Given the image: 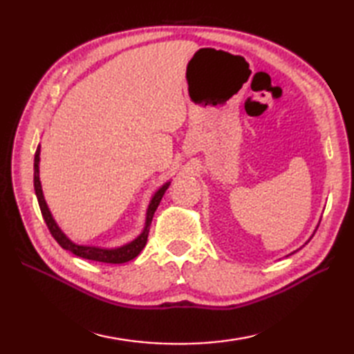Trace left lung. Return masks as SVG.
<instances>
[{
  "instance_id": "obj_1",
  "label": "left lung",
  "mask_w": 354,
  "mask_h": 354,
  "mask_svg": "<svg viewBox=\"0 0 354 354\" xmlns=\"http://www.w3.org/2000/svg\"><path fill=\"white\" fill-rule=\"evenodd\" d=\"M318 225H319V223H318ZM315 231H317V230H315ZM313 234H315V232H313ZM313 234H312V236H310V239H312V237H313ZM310 239H309V240H310ZM309 240H307V242H309ZM307 242H306V243H307ZM306 243H304V245H306ZM304 245H303V246H304ZM297 251H298V250H297ZM293 252H295V251H293ZM293 252H292V254H293ZM289 255H290V254H289Z\"/></svg>"
}]
</instances>
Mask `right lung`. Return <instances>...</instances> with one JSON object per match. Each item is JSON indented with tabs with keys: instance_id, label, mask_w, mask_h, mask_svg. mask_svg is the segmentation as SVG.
Instances as JSON below:
<instances>
[{
	"instance_id": "obj_1",
	"label": "right lung",
	"mask_w": 354,
	"mask_h": 354,
	"mask_svg": "<svg viewBox=\"0 0 354 354\" xmlns=\"http://www.w3.org/2000/svg\"><path fill=\"white\" fill-rule=\"evenodd\" d=\"M39 161H41V145H37L36 153H35V193L37 202H39V208L41 213L44 216V221L47 223V227L51 232V236L56 239V242L61 245L64 250L71 251L74 255L82 259H88V260H94V261H102V263H112V265H120V263H126L132 259L137 257V255L142 251V248L147 243V237H149V230H150V223H152L153 214L156 212L158 205L164 196L165 190L169 189V185L171 181H167L162 184L160 189H158L152 198H150V202L146 209V219H145V227H142L140 234L135 237L131 242H127L122 246H115V248H103V246H94V245H82L76 243L65 234V232L59 227L57 222L53 217L50 208L47 205V201L44 198V192H42V185H41V178H39Z\"/></svg>"
}]
</instances>
